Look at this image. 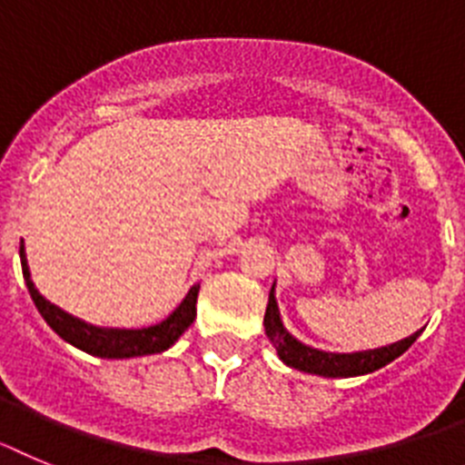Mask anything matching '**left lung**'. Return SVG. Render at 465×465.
Returning <instances> with one entry per match:
<instances>
[{"mask_svg":"<svg viewBox=\"0 0 465 465\" xmlns=\"http://www.w3.org/2000/svg\"><path fill=\"white\" fill-rule=\"evenodd\" d=\"M264 332L278 351L285 365L300 370V372L318 374V377H361V374H370L379 367L389 365L395 358H401L407 349H410L421 330L410 334L407 339H401L395 344L381 346V349L372 351H355V353H330V351H318L313 346L302 344L300 339H294L288 330L282 328L281 313H278L276 297H273V288L269 292V304H266L264 313Z\"/></svg>","mask_w":465,"mask_h":465,"instance_id":"obj_1","label":"left lung"}]
</instances>
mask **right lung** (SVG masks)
<instances>
[{
    "label": "right lung",
    "instance_id": "right-lung-1",
    "mask_svg": "<svg viewBox=\"0 0 465 465\" xmlns=\"http://www.w3.org/2000/svg\"><path fill=\"white\" fill-rule=\"evenodd\" d=\"M20 266H23V278L30 290V297L39 309L44 321L51 325L58 337H63L67 344L86 351L98 358H137V355H152L171 349L180 334L189 328L196 318V297H199V285H193L183 300V304L173 311L165 321L149 325L143 330H119V328H98L86 321H79L72 313L63 311L60 306L51 304L46 297L39 294L35 282L30 278V266H27L25 245L20 243Z\"/></svg>",
    "mask_w": 465,
    "mask_h": 465
}]
</instances>
